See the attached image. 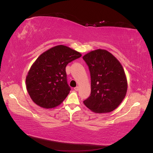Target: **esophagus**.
I'll list each match as a JSON object with an SVG mask.
<instances>
[{"mask_svg":"<svg viewBox=\"0 0 153 153\" xmlns=\"http://www.w3.org/2000/svg\"><path fill=\"white\" fill-rule=\"evenodd\" d=\"M74 89H75V91H78V90H79V87H78V86H76V88H74Z\"/></svg>","mask_w":153,"mask_h":153,"instance_id":"1","label":"esophagus"}]
</instances>
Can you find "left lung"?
<instances>
[{
	"mask_svg": "<svg viewBox=\"0 0 153 153\" xmlns=\"http://www.w3.org/2000/svg\"><path fill=\"white\" fill-rule=\"evenodd\" d=\"M91 75V94L84 105L96 113L114 110L126 97L127 80L119 60L105 49L91 51L83 56Z\"/></svg>",
	"mask_w": 153,
	"mask_h": 153,
	"instance_id": "8db88e82",
	"label": "left lung"
}]
</instances>
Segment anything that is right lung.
Listing matches in <instances>:
<instances>
[{
	"label": "right lung",
	"mask_w": 153,
	"mask_h": 153,
	"mask_svg": "<svg viewBox=\"0 0 153 153\" xmlns=\"http://www.w3.org/2000/svg\"><path fill=\"white\" fill-rule=\"evenodd\" d=\"M82 56L64 45L42 53L32 64L26 78L27 93L35 104L44 109L61 104L69 93L65 67Z\"/></svg>",
	"instance_id": "right-lung-1"
}]
</instances>
